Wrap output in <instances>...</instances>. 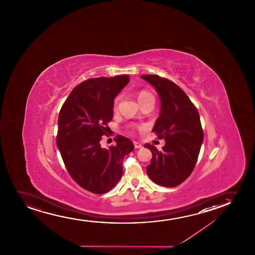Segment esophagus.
Listing matches in <instances>:
<instances>
[{
    "label": "esophagus",
    "mask_w": 255,
    "mask_h": 255,
    "mask_svg": "<svg viewBox=\"0 0 255 255\" xmlns=\"http://www.w3.org/2000/svg\"><path fill=\"white\" fill-rule=\"evenodd\" d=\"M133 143H134V146H135V148H136V149H140V148H142V147H143L141 143H138V142H136V141H134Z\"/></svg>",
    "instance_id": "esophagus-1"
}]
</instances>
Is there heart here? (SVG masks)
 <instances>
[{
    "label": "heart",
    "mask_w": 255,
    "mask_h": 255,
    "mask_svg": "<svg viewBox=\"0 0 255 255\" xmlns=\"http://www.w3.org/2000/svg\"><path fill=\"white\" fill-rule=\"evenodd\" d=\"M153 98L152 95L150 94V92H148V91H141L139 93L137 94V99H138L139 103L146 100L148 98ZM120 99H121V96H118V97L114 99V101H113V108H114V110L118 109Z\"/></svg>",
    "instance_id": "heart-1"
}]
</instances>
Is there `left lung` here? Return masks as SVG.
<instances>
[{"mask_svg":"<svg viewBox=\"0 0 255 255\" xmlns=\"http://www.w3.org/2000/svg\"><path fill=\"white\" fill-rule=\"evenodd\" d=\"M151 84L160 99V114L152 131L164 138L162 150L145 143L152 153L146 168L149 178L157 185L174 187L192 173L204 139L199 112L177 84L157 75L140 76Z\"/></svg>","mask_w":255,"mask_h":255,"instance_id":"obj_1","label":"left lung"}]
</instances>
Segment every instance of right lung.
<instances>
[{"label":"right lung","mask_w":255,"mask_h":255,"mask_svg":"<svg viewBox=\"0 0 255 255\" xmlns=\"http://www.w3.org/2000/svg\"><path fill=\"white\" fill-rule=\"evenodd\" d=\"M129 82L127 75L88 79L74 88L60 111L56 144L63 163L81 187L96 194L115 187L124 157L134 149L121 135L114 138L115 146L100 143L113 119V101Z\"/></svg>","instance_id":"right-lung-1"}]
</instances>
